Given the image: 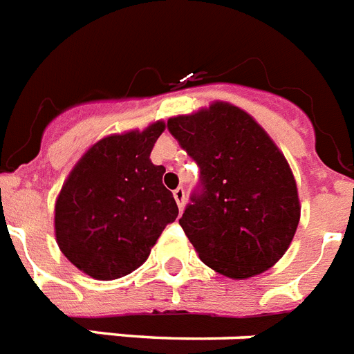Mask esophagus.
<instances>
[{"label": "esophagus", "mask_w": 354, "mask_h": 354, "mask_svg": "<svg viewBox=\"0 0 354 354\" xmlns=\"http://www.w3.org/2000/svg\"><path fill=\"white\" fill-rule=\"evenodd\" d=\"M172 196H174V200H176L180 211H182L183 205H185V191H183V187H178L176 191L172 192Z\"/></svg>", "instance_id": "esophagus-1"}]
</instances>
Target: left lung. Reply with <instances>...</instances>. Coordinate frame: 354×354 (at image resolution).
<instances>
[{"label":"left lung","mask_w":354,"mask_h":354,"mask_svg":"<svg viewBox=\"0 0 354 354\" xmlns=\"http://www.w3.org/2000/svg\"><path fill=\"white\" fill-rule=\"evenodd\" d=\"M167 129L200 167L180 225L223 277H257L286 254L300 222L289 163L245 111L216 102L171 118Z\"/></svg>","instance_id":"left-lung-1"}]
</instances>
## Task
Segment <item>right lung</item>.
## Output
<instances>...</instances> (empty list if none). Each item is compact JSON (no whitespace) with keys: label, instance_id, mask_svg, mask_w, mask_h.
Returning a JSON list of instances; mask_svg holds the SVG:
<instances>
[{"label":"right lung","instance_id":"obj_1","mask_svg":"<svg viewBox=\"0 0 354 354\" xmlns=\"http://www.w3.org/2000/svg\"><path fill=\"white\" fill-rule=\"evenodd\" d=\"M165 123L103 138L71 171L56 200V242L71 263L96 280H116L142 266L178 216L163 165L151 151Z\"/></svg>","mask_w":354,"mask_h":354}]
</instances>
